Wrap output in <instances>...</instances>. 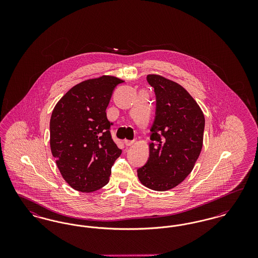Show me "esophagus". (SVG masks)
Here are the masks:
<instances>
[{"label":"esophagus","instance_id":"34e87169","mask_svg":"<svg viewBox=\"0 0 258 258\" xmlns=\"http://www.w3.org/2000/svg\"><path fill=\"white\" fill-rule=\"evenodd\" d=\"M134 143H135L134 140H124L125 146H132V145H134Z\"/></svg>","mask_w":258,"mask_h":258}]
</instances>
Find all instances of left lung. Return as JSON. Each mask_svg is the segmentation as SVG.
Wrapping results in <instances>:
<instances>
[{
    "label": "left lung",
    "instance_id": "8db88e82",
    "mask_svg": "<svg viewBox=\"0 0 258 258\" xmlns=\"http://www.w3.org/2000/svg\"><path fill=\"white\" fill-rule=\"evenodd\" d=\"M157 97L147 163L137 170L141 184L157 191L171 189L192 171L203 146L204 114L184 87L148 74Z\"/></svg>",
    "mask_w": 258,
    "mask_h": 258
}]
</instances>
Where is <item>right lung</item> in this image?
Masks as SVG:
<instances>
[{
	"label": "right lung",
	"mask_w": 258,
	"mask_h": 258,
	"mask_svg": "<svg viewBox=\"0 0 258 258\" xmlns=\"http://www.w3.org/2000/svg\"><path fill=\"white\" fill-rule=\"evenodd\" d=\"M123 80L102 75L73 87L57 102L50 119V148L64 181L91 192L109 182L122 150L112 140L106 108Z\"/></svg>",
	"instance_id": "obj_1"
}]
</instances>
